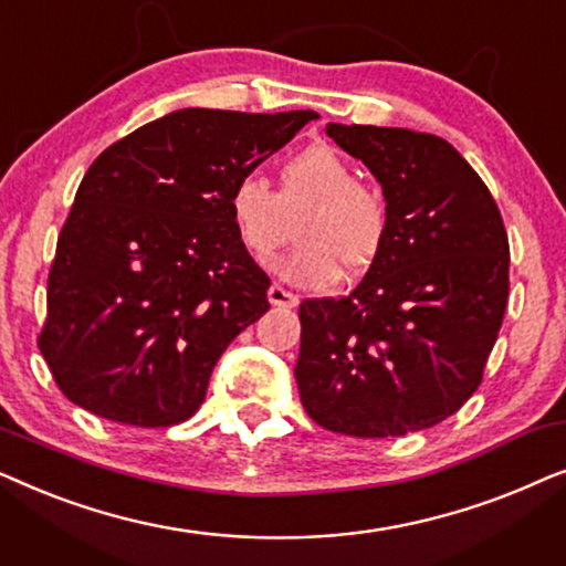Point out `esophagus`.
<instances>
[{
    "label": "esophagus",
    "instance_id": "obj_1",
    "mask_svg": "<svg viewBox=\"0 0 566 566\" xmlns=\"http://www.w3.org/2000/svg\"><path fill=\"white\" fill-rule=\"evenodd\" d=\"M268 298H270V304L281 306V308H291V306L298 304L296 293L285 291L283 285H277V283H273V285H270V289H268Z\"/></svg>",
    "mask_w": 566,
    "mask_h": 566
}]
</instances>
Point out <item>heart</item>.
I'll list each match as a JSON object with an SVG mask.
<instances>
[{
  "mask_svg": "<svg viewBox=\"0 0 566 566\" xmlns=\"http://www.w3.org/2000/svg\"><path fill=\"white\" fill-rule=\"evenodd\" d=\"M229 219L252 258H265L289 234L291 219L298 244L275 254L270 268L291 283L324 289L345 275H363L381 258L391 213L376 188L358 182L355 169L337 149L314 144L281 165L277 192L258 175L231 185Z\"/></svg>",
  "mask_w": 566,
  "mask_h": 566,
  "instance_id": "heart-1",
  "label": "heart"
}]
</instances>
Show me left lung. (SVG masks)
<instances>
[{
	"label": "left lung",
	"mask_w": 566,
	"mask_h": 566,
	"mask_svg": "<svg viewBox=\"0 0 566 566\" xmlns=\"http://www.w3.org/2000/svg\"><path fill=\"white\" fill-rule=\"evenodd\" d=\"M389 203L381 258L355 291L298 306L296 384L324 430L391 438L432 428L479 389L510 291L500 208L446 138L329 123Z\"/></svg>",
	"instance_id": "obj_1"
}]
</instances>
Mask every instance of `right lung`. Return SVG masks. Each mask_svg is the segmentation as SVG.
Listing matches in <instances>:
<instances>
[{
    "label": "right lung",
    "mask_w": 566,
    "mask_h": 566,
    "mask_svg": "<svg viewBox=\"0 0 566 566\" xmlns=\"http://www.w3.org/2000/svg\"><path fill=\"white\" fill-rule=\"evenodd\" d=\"M316 118L185 107L92 161L38 335L66 399L134 428L198 412L216 360L270 308V277L229 219L231 185Z\"/></svg>",
    "instance_id": "add662e5"
}]
</instances>
